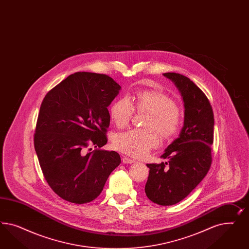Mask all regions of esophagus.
<instances>
[{
    "instance_id": "obj_1",
    "label": "esophagus",
    "mask_w": 249,
    "mask_h": 249,
    "mask_svg": "<svg viewBox=\"0 0 249 249\" xmlns=\"http://www.w3.org/2000/svg\"><path fill=\"white\" fill-rule=\"evenodd\" d=\"M122 161H123V163H133V162H135V160L128 158V157H123Z\"/></svg>"
}]
</instances>
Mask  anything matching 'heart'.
I'll return each instance as SVG.
<instances>
[{
  "mask_svg": "<svg viewBox=\"0 0 249 249\" xmlns=\"http://www.w3.org/2000/svg\"><path fill=\"white\" fill-rule=\"evenodd\" d=\"M134 109L148 111L144 126L147 128H135L118 133L114 137V147L133 157H143L156 148L160 135L171 139L176 135L182 126L183 117L174 99L162 91L143 89L136 92L129 98L115 100L109 108L110 120L119 128L127 127Z\"/></svg>",
  "mask_w": 249,
  "mask_h": 249,
  "instance_id": "obj_1",
  "label": "heart"
}]
</instances>
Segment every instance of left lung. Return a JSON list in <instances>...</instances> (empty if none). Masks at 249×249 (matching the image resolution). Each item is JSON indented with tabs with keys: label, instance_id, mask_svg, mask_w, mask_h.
I'll return each mask as SVG.
<instances>
[{
	"label": "left lung",
	"instance_id": "obj_1",
	"mask_svg": "<svg viewBox=\"0 0 249 249\" xmlns=\"http://www.w3.org/2000/svg\"><path fill=\"white\" fill-rule=\"evenodd\" d=\"M180 91L184 103V122L179 137L160 156L165 162L150 168L145 194L151 202L173 205L181 202L207 174L212 163L213 112L203 91L187 76L164 73Z\"/></svg>",
	"mask_w": 249,
	"mask_h": 249
}]
</instances>
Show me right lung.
<instances>
[{"instance_id": "obj_1", "label": "right lung", "mask_w": 249, "mask_h": 249, "mask_svg": "<svg viewBox=\"0 0 249 249\" xmlns=\"http://www.w3.org/2000/svg\"><path fill=\"white\" fill-rule=\"evenodd\" d=\"M121 89L108 75L76 72L45 95L34 143L45 180L62 199L93 201L121 164L118 152L99 149L107 142V107ZM93 144L98 149L87 153Z\"/></svg>"}]
</instances>
